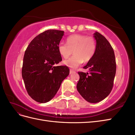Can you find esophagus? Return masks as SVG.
I'll return each mask as SVG.
<instances>
[{
	"label": "esophagus",
	"mask_w": 135,
	"mask_h": 135,
	"mask_svg": "<svg viewBox=\"0 0 135 135\" xmlns=\"http://www.w3.org/2000/svg\"><path fill=\"white\" fill-rule=\"evenodd\" d=\"M75 72L74 71H72V70H70V71H69V73L70 74H72V73H74Z\"/></svg>",
	"instance_id": "obj_1"
}]
</instances>
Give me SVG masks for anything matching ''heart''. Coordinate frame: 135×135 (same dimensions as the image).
<instances>
[{
  "mask_svg": "<svg viewBox=\"0 0 135 135\" xmlns=\"http://www.w3.org/2000/svg\"><path fill=\"white\" fill-rule=\"evenodd\" d=\"M67 44L59 42L58 49L64 58H68L73 51L74 55L63 61L64 65L72 68L78 67L84 61H89L93 57L96 51V41L92 36L74 34L67 38Z\"/></svg>",
  "mask_w": 135,
  "mask_h": 135,
  "instance_id": "heart-1",
  "label": "heart"
}]
</instances>
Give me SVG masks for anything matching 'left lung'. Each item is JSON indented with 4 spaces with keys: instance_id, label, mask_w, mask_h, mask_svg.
Returning a JSON list of instances; mask_svg holds the SVG:
<instances>
[{
    "instance_id": "8db88e82",
    "label": "left lung",
    "mask_w": 135,
    "mask_h": 135,
    "mask_svg": "<svg viewBox=\"0 0 135 135\" xmlns=\"http://www.w3.org/2000/svg\"><path fill=\"white\" fill-rule=\"evenodd\" d=\"M97 41L93 57L83 68L89 73L79 72L77 89L86 101L96 103L103 100L111 92L116 72L113 49L107 38L98 32L94 33Z\"/></svg>"
}]
</instances>
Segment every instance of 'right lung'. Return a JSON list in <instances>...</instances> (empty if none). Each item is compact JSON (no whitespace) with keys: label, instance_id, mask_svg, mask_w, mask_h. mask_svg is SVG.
Segmentation results:
<instances>
[{"label":"right lung","instance_id":"right-lung-1","mask_svg":"<svg viewBox=\"0 0 135 135\" xmlns=\"http://www.w3.org/2000/svg\"><path fill=\"white\" fill-rule=\"evenodd\" d=\"M64 31L48 30L40 33L25 51L22 76L28 94L40 103L50 101L68 76L67 66H56L62 60L58 46Z\"/></svg>","mask_w":135,"mask_h":135}]
</instances>
